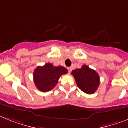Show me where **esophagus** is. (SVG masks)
Wrapping results in <instances>:
<instances>
[{
	"label": "esophagus",
	"mask_w": 128,
	"mask_h": 128,
	"mask_svg": "<svg viewBox=\"0 0 128 128\" xmlns=\"http://www.w3.org/2000/svg\"><path fill=\"white\" fill-rule=\"evenodd\" d=\"M67 69H68V72H70L72 71V67H68V68H67Z\"/></svg>",
	"instance_id": "esophagus-1"
}]
</instances>
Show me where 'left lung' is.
I'll list each match as a JSON object with an SVG mask.
<instances>
[{
	"label": "left lung",
	"instance_id": "obj_1",
	"mask_svg": "<svg viewBox=\"0 0 128 128\" xmlns=\"http://www.w3.org/2000/svg\"><path fill=\"white\" fill-rule=\"evenodd\" d=\"M78 87L87 94H93L100 84V77L98 73L88 66L84 65L81 68L72 71Z\"/></svg>",
	"mask_w": 128,
	"mask_h": 128
}]
</instances>
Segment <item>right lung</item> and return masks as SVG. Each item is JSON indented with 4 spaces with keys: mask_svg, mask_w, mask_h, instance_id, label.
<instances>
[{
    "mask_svg": "<svg viewBox=\"0 0 128 128\" xmlns=\"http://www.w3.org/2000/svg\"><path fill=\"white\" fill-rule=\"evenodd\" d=\"M62 66H53L46 63L43 66H38L34 72V81L36 87L42 92H47L55 87L60 76L68 72Z\"/></svg>",
    "mask_w": 128,
    "mask_h": 128,
    "instance_id": "add662e5",
    "label": "right lung"
}]
</instances>
